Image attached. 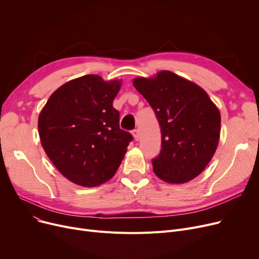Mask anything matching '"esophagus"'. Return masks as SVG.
Segmentation results:
<instances>
[{
  "label": "esophagus",
  "instance_id": "34e87169",
  "mask_svg": "<svg viewBox=\"0 0 259 259\" xmlns=\"http://www.w3.org/2000/svg\"><path fill=\"white\" fill-rule=\"evenodd\" d=\"M132 134H133L135 141H139L140 140V138H141V131H140V129H134Z\"/></svg>",
  "mask_w": 259,
  "mask_h": 259
}]
</instances>
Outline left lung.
Wrapping results in <instances>:
<instances>
[{"mask_svg": "<svg viewBox=\"0 0 259 259\" xmlns=\"http://www.w3.org/2000/svg\"><path fill=\"white\" fill-rule=\"evenodd\" d=\"M133 85L152 107L160 127L161 149L154 173L170 184L195 179L213 157L221 133V113L207 92L170 71L137 77Z\"/></svg>", "mask_w": 259, "mask_h": 259, "instance_id": "8db88e82", "label": "left lung"}]
</instances>
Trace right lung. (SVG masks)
Masks as SVG:
<instances>
[{
    "label": "right lung",
    "mask_w": 259,
    "mask_h": 259,
    "mask_svg": "<svg viewBox=\"0 0 259 259\" xmlns=\"http://www.w3.org/2000/svg\"><path fill=\"white\" fill-rule=\"evenodd\" d=\"M120 80L87 74L54 91L38 116V134L53 165L67 180L97 187L115 174L132 135L119 128L113 100Z\"/></svg>",
    "instance_id": "1"
}]
</instances>
